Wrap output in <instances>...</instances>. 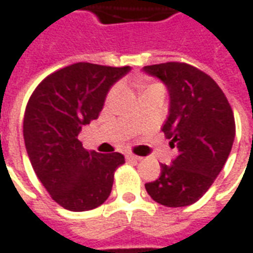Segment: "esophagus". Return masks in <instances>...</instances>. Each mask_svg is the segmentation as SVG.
I'll return each instance as SVG.
<instances>
[{
	"label": "esophagus",
	"mask_w": 253,
	"mask_h": 253,
	"mask_svg": "<svg viewBox=\"0 0 253 253\" xmlns=\"http://www.w3.org/2000/svg\"><path fill=\"white\" fill-rule=\"evenodd\" d=\"M126 157H127V160H130V162H139V160L142 159V157L135 156V155H132V153H127Z\"/></svg>",
	"instance_id": "esophagus-1"
}]
</instances>
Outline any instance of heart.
I'll list each match as a JSON object with an SVG mask.
<instances>
[{"label":"heart","mask_w":253,"mask_h":253,"mask_svg":"<svg viewBox=\"0 0 253 253\" xmlns=\"http://www.w3.org/2000/svg\"><path fill=\"white\" fill-rule=\"evenodd\" d=\"M152 86H155V84H151V86H144V84H139V87H142V89H144V90L149 89V87H152Z\"/></svg>","instance_id":"b5f03b06"}]
</instances>
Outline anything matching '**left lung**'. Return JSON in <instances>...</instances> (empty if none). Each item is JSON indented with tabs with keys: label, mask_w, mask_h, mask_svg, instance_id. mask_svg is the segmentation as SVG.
<instances>
[{
	"label": "left lung",
	"mask_w": 253,
	"mask_h": 253,
	"mask_svg": "<svg viewBox=\"0 0 253 253\" xmlns=\"http://www.w3.org/2000/svg\"><path fill=\"white\" fill-rule=\"evenodd\" d=\"M142 71L162 81L169 96L163 132L178 148L156 181L145 183L153 200L186 207L203 197L230 155L236 123L230 104L212 78L185 63L146 65Z\"/></svg>",
	"instance_id": "8db88e82"
}]
</instances>
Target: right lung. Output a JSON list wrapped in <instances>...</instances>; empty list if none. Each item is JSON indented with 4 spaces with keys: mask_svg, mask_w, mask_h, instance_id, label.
I'll use <instances>...</instances> for the list:
<instances>
[{
    "mask_svg": "<svg viewBox=\"0 0 253 253\" xmlns=\"http://www.w3.org/2000/svg\"><path fill=\"white\" fill-rule=\"evenodd\" d=\"M130 67L77 63L46 77L28 100L23 137L38 179L57 204L75 212L101 206L112 190L122 153L87 152L78 139L98 118L107 94Z\"/></svg>",
    "mask_w": 253,
    "mask_h": 253,
    "instance_id": "right-lung-1",
    "label": "right lung"
}]
</instances>
